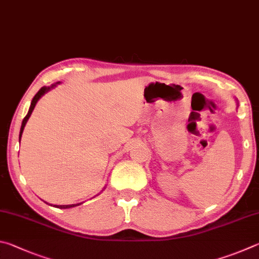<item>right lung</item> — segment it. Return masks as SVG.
<instances>
[{"instance_id": "obj_1", "label": "right lung", "mask_w": 259, "mask_h": 259, "mask_svg": "<svg viewBox=\"0 0 259 259\" xmlns=\"http://www.w3.org/2000/svg\"><path fill=\"white\" fill-rule=\"evenodd\" d=\"M54 86H56V85H52L51 88H47V86H43V88H40V90L38 91V92L35 94V97L33 98V100H31V103H30V107H29L28 113H27V116L24 118V120H22L21 128H20V134H19V140L21 139L22 132H24V128H25V125H26V122H27V120L29 119V117H30V115H31V112H33L34 108H35V106H36V103H37V101H38V100H39V98L42 97L43 94L47 93L48 91H50V90H51L52 88H54ZM78 205H79V203H77V205H62V206H57V205H54V207H57V208H60V209H67V208H72V207H76V206H78Z\"/></svg>"}]
</instances>
